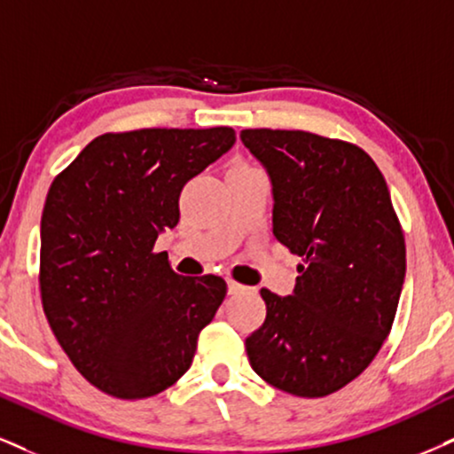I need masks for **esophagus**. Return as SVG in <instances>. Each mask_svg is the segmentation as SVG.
Masks as SVG:
<instances>
[{
  "label": "esophagus",
  "mask_w": 454,
  "mask_h": 454,
  "mask_svg": "<svg viewBox=\"0 0 454 454\" xmlns=\"http://www.w3.org/2000/svg\"><path fill=\"white\" fill-rule=\"evenodd\" d=\"M227 288H229V294H239V293H244V290H246V286H242V284L236 282V279H229Z\"/></svg>",
  "instance_id": "34e87169"
}]
</instances>
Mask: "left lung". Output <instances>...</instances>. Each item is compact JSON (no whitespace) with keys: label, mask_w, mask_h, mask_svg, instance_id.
I'll return each mask as SVG.
<instances>
[{"label":"left lung","mask_w":454,"mask_h":454,"mask_svg":"<svg viewBox=\"0 0 454 454\" xmlns=\"http://www.w3.org/2000/svg\"><path fill=\"white\" fill-rule=\"evenodd\" d=\"M239 138L270 175L273 236L303 259L293 294L261 290L267 316L246 354L273 387L324 398L366 371L387 339L404 233L381 170L357 145L270 128Z\"/></svg>","instance_id":"8db88e82"}]
</instances>
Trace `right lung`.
Instances as JSON below:
<instances>
[{
    "instance_id": "right-lung-1",
    "label": "right lung",
    "mask_w": 454,
    "mask_h": 454,
    "mask_svg": "<svg viewBox=\"0 0 454 454\" xmlns=\"http://www.w3.org/2000/svg\"><path fill=\"white\" fill-rule=\"evenodd\" d=\"M233 143L227 126L100 134L50 184L43 313L73 366L114 398H151L176 383L225 299V279L178 276L153 246L176 227L187 181Z\"/></svg>"
}]
</instances>
